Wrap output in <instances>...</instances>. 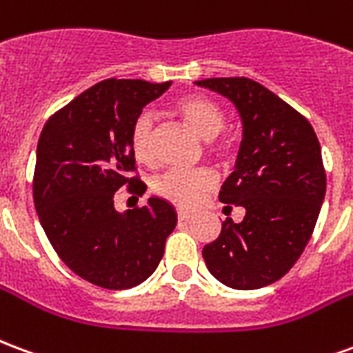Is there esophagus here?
I'll return each instance as SVG.
<instances>
[{
	"instance_id": "obj_1",
	"label": "esophagus",
	"mask_w": 353,
	"mask_h": 353,
	"mask_svg": "<svg viewBox=\"0 0 353 353\" xmlns=\"http://www.w3.org/2000/svg\"><path fill=\"white\" fill-rule=\"evenodd\" d=\"M177 219L179 221H189V219H192V214L187 212V210H177Z\"/></svg>"
}]
</instances>
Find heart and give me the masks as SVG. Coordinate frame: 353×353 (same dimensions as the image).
<instances>
[{
  "label": "heart",
  "mask_w": 353,
  "mask_h": 353,
  "mask_svg": "<svg viewBox=\"0 0 353 353\" xmlns=\"http://www.w3.org/2000/svg\"><path fill=\"white\" fill-rule=\"evenodd\" d=\"M176 115L199 138L214 139L225 126V111L214 100L202 94H189L176 101ZM230 143L227 139L215 145V151L225 154ZM130 149L134 159L149 164L154 157V119L149 111H141L132 124ZM215 183L210 170H170L153 181L157 196L168 200L179 208H192Z\"/></svg>",
  "instance_id": "b5f03b06"
}]
</instances>
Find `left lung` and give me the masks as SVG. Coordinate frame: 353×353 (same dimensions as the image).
<instances>
[{"label": "left lung", "mask_w": 353, "mask_h": 353, "mask_svg": "<svg viewBox=\"0 0 353 353\" xmlns=\"http://www.w3.org/2000/svg\"><path fill=\"white\" fill-rule=\"evenodd\" d=\"M194 85L229 98L242 119L234 172L219 200L242 206L245 215L240 223L227 217L202 257L229 288H265L295 265L318 221L325 199L318 136L299 111L255 81L214 77Z\"/></svg>", "instance_id": "obj_1"}]
</instances>
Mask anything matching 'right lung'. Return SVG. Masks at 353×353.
Here are the masks:
<instances>
[{
	"mask_svg": "<svg viewBox=\"0 0 353 353\" xmlns=\"http://www.w3.org/2000/svg\"><path fill=\"white\" fill-rule=\"evenodd\" d=\"M172 83L105 79L43 126L34 174L39 221L58 257L83 280L103 289H130L157 270L176 208L151 196L143 208L117 212L115 192H145L128 177L136 170L130 130L149 101Z\"/></svg>",
	"mask_w": 353,
	"mask_h": 353,
	"instance_id": "add662e5",
	"label": "right lung"
}]
</instances>
